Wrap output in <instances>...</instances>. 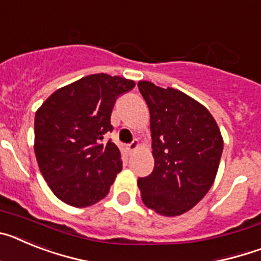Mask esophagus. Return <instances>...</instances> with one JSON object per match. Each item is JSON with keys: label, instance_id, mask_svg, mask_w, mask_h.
<instances>
[{"label": "esophagus", "instance_id": "esophagus-1", "mask_svg": "<svg viewBox=\"0 0 261 261\" xmlns=\"http://www.w3.org/2000/svg\"><path fill=\"white\" fill-rule=\"evenodd\" d=\"M138 146H140V142H138V140H133V142L128 144V150L135 151V150H137Z\"/></svg>", "mask_w": 261, "mask_h": 261}]
</instances>
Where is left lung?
Segmentation results:
<instances>
[{
	"instance_id": "1",
	"label": "left lung",
	"mask_w": 261,
	"mask_h": 261,
	"mask_svg": "<svg viewBox=\"0 0 261 261\" xmlns=\"http://www.w3.org/2000/svg\"><path fill=\"white\" fill-rule=\"evenodd\" d=\"M150 112L154 170L137 180L147 208L165 217L192 209L216 179L223 138L208 108L172 87L140 81Z\"/></svg>"
}]
</instances>
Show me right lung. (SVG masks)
<instances>
[{
    "label": "right lung",
    "instance_id": "add662e5",
    "mask_svg": "<svg viewBox=\"0 0 261 261\" xmlns=\"http://www.w3.org/2000/svg\"><path fill=\"white\" fill-rule=\"evenodd\" d=\"M119 75H86L56 90L35 114V150L40 172L57 199L86 208L110 192L121 171L119 147L108 140L116 98L135 87Z\"/></svg>",
    "mask_w": 261,
    "mask_h": 261
}]
</instances>
